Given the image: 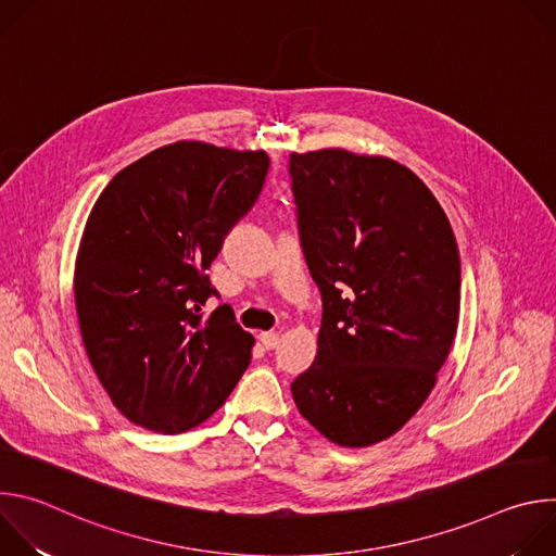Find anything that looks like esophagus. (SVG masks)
<instances>
[{
  "label": "esophagus",
  "instance_id": "esophagus-1",
  "mask_svg": "<svg viewBox=\"0 0 556 556\" xmlns=\"http://www.w3.org/2000/svg\"><path fill=\"white\" fill-rule=\"evenodd\" d=\"M260 341L266 350H275L279 345V334L277 332H262L260 334Z\"/></svg>",
  "mask_w": 556,
  "mask_h": 556
}]
</instances>
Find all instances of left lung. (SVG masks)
<instances>
[{"label":"left lung","instance_id":"8db88e82","mask_svg":"<svg viewBox=\"0 0 556 556\" xmlns=\"http://www.w3.org/2000/svg\"><path fill=\"white\" fill-rule=\"evenodd\" d=\"M319 352L299 414L341 446L401 431L429 399L459 316V253L435 195L401 163L345 149L290 155Z\"/></svg>","mask_w":556,"mask_h":556}]
</instances>
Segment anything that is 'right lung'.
Returning a JSON list of instances; mask_svg holds the SVG:
<instances>
[{
    "label": "right lung",
    "instance_id": "add662e5",
    "mask_svg": "<svg viewBox=\"0 0 556 556\" xmlns=\"http://www.w3.org/2000/svg\"><path fill=\"white\" fill-rule=\"evenodd\" d=\"M266 151L198 140L155 149L99 195L74 266V301L88 358L114 407L155 433L211 418L251 363L255 339L206 270L264 187Z\"/></svg>",
    "mask_w": 556,
    "mask_h": 556
}]
</instances>
